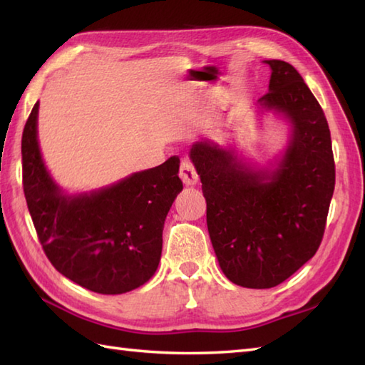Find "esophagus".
Segmentation results:
<instances>
[{
    "instance_id": "1",
    "label": "esophagus",
    "mask_w": 365,
    "mask_h": 365,
    "mask_svg": "<svg viewBox=\"0 0 365 365\" xmlns=\"http://www.w3.org/2000/svg\"><path fill=\"white\" fill-rule=\"evenodd\" d=\"M180 178L185 185H188V187H192V185H196L199 180V175L196 173L195 166H192V163L190 160H183L182 165H180Z\"/></svg>"
}]
</instances>
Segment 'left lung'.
Instances as JSON below:
<instances>
[{"mask_svg":"<svg viewBox=\"0 0 365 365\" xmlns=\"http://www.w3.org/2000/svg\"><path fill=\"white\" fill-rule=\"evenodd\" d=\"M262 111L290 122L292 136L274 170H254L235 150L192 144L202 182L207 227L222 273L247 289H271L312 259L327 227L336 185L331 133L320 103L297 68L269 59Z\"/></svg>","mask_w":365,"mask_h":365,"instance_id":"obj_1","label":"left lung"}]
</instances>
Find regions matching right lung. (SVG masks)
I'll return each mask as SVG.
<instances>
[{
  "label": "right lung",
  "instance_id": "right-lung-1",
  "mask_svg": "<svg viewBox=\"0 0 365 365\" xmlns=\"http://www.w3.org/2000/svg\"><path fill=\"white\" fill-rule=\"evenodd\" d=\"M34 105L21 136L23 191L45 255L61 274L91 292L125 293L158 268L163 227L183 190L178 157L84 195H64L45 168Z\"/></svg>",
  "mask_w": 365,
  "mask_h": 365
}]
</instances>
